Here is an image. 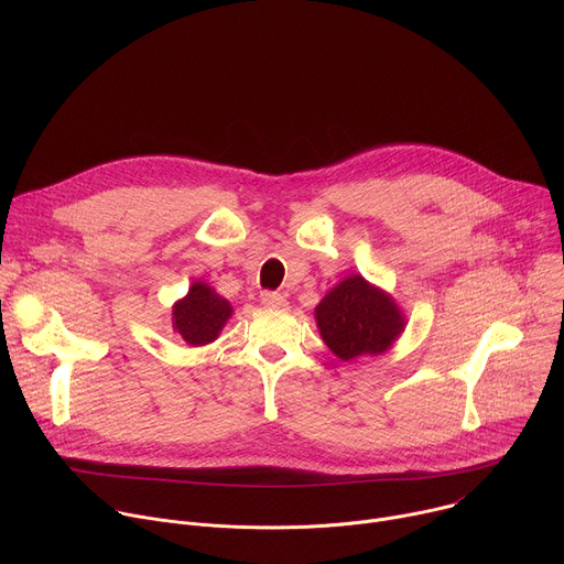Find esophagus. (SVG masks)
<instances>
[{"label": "esophagus", "mask_w": 564, "mask_h": 564, "mask_svg": "<svg viewBox=\"0 0 564 564\" xmlns=\"http://www.w3.org/2000/svg\"><path fill=\"white\" fill-rule=\"evenodd\" d=\"M261 303L268 305V307H285V305H288L285 296L279 294V292H272V290H265V292L261 294Z\"/></svg>", "instance_id": "1"}]
</instances>
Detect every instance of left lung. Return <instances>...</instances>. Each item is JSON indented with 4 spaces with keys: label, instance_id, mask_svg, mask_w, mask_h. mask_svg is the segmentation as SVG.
<instances>
[{
    "label": "left lung",
    "instance_id": "left-lung-1",
    "mask_svg": "<svg viewBox=\"0 0 564 564\" xmlns=\"http://www.w3.org/2000/svg\"><path fill=\"white\" fill-rule=\"evenodd\" d=\"M314 314L326 346L344 361L383 352L404 330V318L392 299L359 274L328 292Z\"/></svg>",
    "mask_w": 564,
    "mask_h": 564
}]
</instances>
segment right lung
Instances as JSON below:
<instances>
[{"mask_svg": "<svg viewBox=\"0 0 564 564\" xmlns=\"http://www.w3.org/2000/svg\"><path fill=\"white\" fill-rule=\"evenodd\" d=\"M229 303L207 283H194L183 301L174 305V328L189 346H205L218 337L229 318Z\"/></svg>", "mask_w": 564, "mask_h": 564, "instance_id": "1", "label": "right lung"}]
</instances>
